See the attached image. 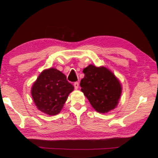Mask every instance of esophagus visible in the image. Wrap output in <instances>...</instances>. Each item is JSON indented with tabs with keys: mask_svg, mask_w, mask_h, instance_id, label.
Listing matches in <instances>:
<instances>
[{
	"mask_svg": "<svg viewBox=\"0 0 158 158\" xmlns=\"http://www.w3.org/2000/svg\"><path fill=\"white\" fill-rule=\"evenodd\" d=\"M79 82H74V89H79Z\"/></svg>",
	"mask_w": 158,
	"mask_h": 158,
	"instance_id": "obj_1",
	"label": "esophagus"
}]
</instances>
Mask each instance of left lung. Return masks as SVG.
Returning a JSON list of instances; mask_svg holds the SVG:
<instances>
[{
	"label": "left lung",
	"instance_id": "left-lung-1",
	"mask_svg": "<svg viewBox=\"0 0 158 158\" xmlns=\"http://www.w3.org/2000/svg\"><path fill=\"white\" fill-rule=\"evenodd\" d=\"M81 90L95 110L105 114L116 108L122 93L119 80L105 67L89 65L84 69Z\"/></svg>",
	"mask_w": 158,
	"mask_h": 158
}]
</instances>
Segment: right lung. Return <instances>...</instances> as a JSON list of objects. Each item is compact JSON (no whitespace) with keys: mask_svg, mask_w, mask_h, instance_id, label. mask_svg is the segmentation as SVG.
<instances>
[{"mask_svg":"<svg viewBox=\"0 0 158 158\" xmlns=\"http://www.w3.org/2000/svg\"><path fill=\"white\" fill-rule=\"evenodd\" d=\"M74 86L57 69H44L32 86V98L40 111L50 116L60 113Z\"/></svg>","mask_w":158,"mask_h":158,"instance_id":"right-lung-1","label":"right lung"}]
</instances>
